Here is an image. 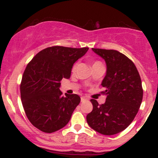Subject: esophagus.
<instances>
[{
	"label": "esophagus",
	"mask_w": 158,
	"mask_h": 158,
	"mask_svg": "<svg viewBox=\"0 0 158 158\" xmlns=\"http://www.w3.org/2000/svg\"><path fill=\"white\" fill-rule=\"evenodd\" d=\"M87 99H88V97H81V102H83V101H84V100H87Z\"/></svg>",
	"instance_id": "1"
}]
</instances>
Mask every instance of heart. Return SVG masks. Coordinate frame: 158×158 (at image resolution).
Here are the masks:
<instances>
[{"label": "heart", "mask_w": 158, "mask_h": 158, "mask_svg": "<svg viewBox=\"0 0 158 158\" xmlns=\"http://www.w3.org/2000/svg\"><path fill=\"white\" fill-rule=\"evenodd\" d=\"M96 64H101V63L99 62V61H95V62L94 63L93 65H96ZM76 68H77V64H75L73 65V70H75Z\"/></svg>", "instance_id": "obj_1"}]
</instances>
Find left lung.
<instances>
[{"label": "left lung", "mask_w": 158, "mask_h": 158, "mask_svg": "<svg viewBox=\"0 0 158 158\" xmlns=\"http://www.w3.org/2000/svg\"><path fill=\"white\" fill-rule=\"evenodd\" d=\"M106 63V75L102 81L106 88L104 104L90 99L93 110L87 115L90 128L104 135L123 131L131 124L143 100L142 81L137 68L124 54L114 50L92 48Z\"/></svg>", "instance_id": "left-lung-1"}]
</instances>
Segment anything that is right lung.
Here are the masks:
<instances>
[{
    "instance_id": "right-lung-1",
    "label": "right lung",
    "mask_w": 158,
    "mask_h": 158,
    "mask_svg": "<svg viewBox=\"0 0 158 158\" xmlns=\"http://www.w3.org/2000/svg\"><path fill=\"white\" fill-rule=\"evenodd\" d=\"M88 49L50 47L27 64L20 88L21 102L27 118L40 131L52 133L70 121L81 99L77 94L62 97L60 81L70 77L73 64Z\"/></svg>"
}]
</instances>
